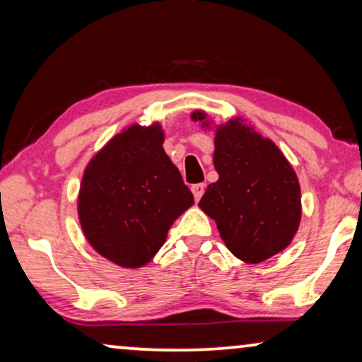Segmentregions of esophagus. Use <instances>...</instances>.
<instances>
[{
	"label": "esophagus",
	"mask_w": 362,
	"mask_h": 362,
	"mask_svg": "<svg viewBox=\"0 0 362 362\" xmlns=\"http://www.w3.org/2000/svg\"><path fill=\"white\" fill-rule=\"evenodd\" d=\"M203 192H205V183H195V185H192V193H193V197H195L197 202L202 198Z\"/></svg>",
	"instance_id": "1"
}]
</instances>
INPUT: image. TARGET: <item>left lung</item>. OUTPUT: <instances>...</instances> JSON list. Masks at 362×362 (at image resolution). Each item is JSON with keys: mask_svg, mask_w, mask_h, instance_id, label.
Instances as JSON below:
<instances>
[{"mask_svg": "<svg viewBox=\"0 0 362 362\" xmlns=\"http://www.w3.org/2000/svg\"><path fill=\"white\" fill-rule=\"evenodd\" d=\"M205 123V113L192 115ZM213 164L220 175L198 206L216 221L234 256L257 264L284 251L298 230L300 185L279 147L243 119L216 131Z\"/></svg>", "mask_w": 362, "mask_h": 362, "instance_id": "1", "label": "left lung"}]
</instances>
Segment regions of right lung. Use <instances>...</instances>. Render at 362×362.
Here are the masks:
<instances>
[{
	"label": "right lung",
	"mask_w": 362,
	"mask_h": 362,
	"mask_svg": "<svg viewBox=\"0 0 362 362\" xmlns=\"http://www.w3.org/2000/svg\"><path fill=\"white\" fill-rule=\"evenodd\" d=\"M159 124L131 126L85 169L80 225L95 251L121 267H141L165 243L193 195L162 147Z\"/></svg>",
	"instance_id": "add662e5"
}]
</instances>
